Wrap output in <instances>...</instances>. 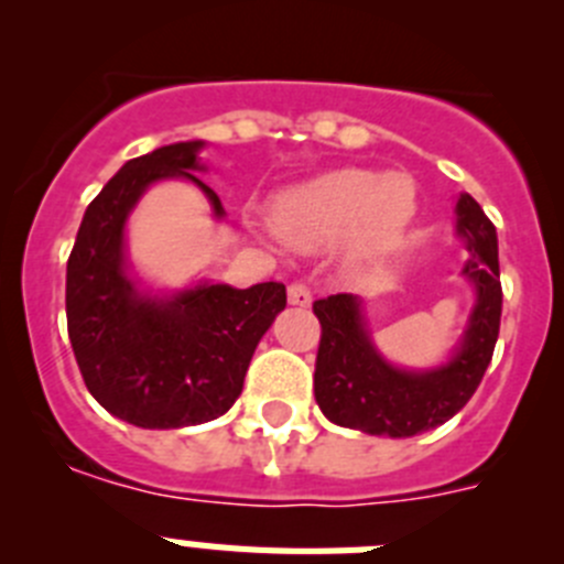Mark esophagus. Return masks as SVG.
<instances>
[{
	"label": "esophagus",
	"mask_w": 564,
	"mask_h": 564,
	"mask_svg": "<svg viewBox=\"0 0 564 564\" xmlns=\"http://www.w3.org/2000/svg\"><path fill=\"white\" fill-rule=\"evenodd\" d=\"M288 302L296 307H307L313 302V291L307 282H302V279H296V282H291L288 285Z\"/></svg>",
	"instance_id": "34e87169"
}]
</instances>
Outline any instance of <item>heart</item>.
Masks as SVG:
<instances>
[{
  "label": "heart",
  "mask_w": 564,
  "mask_h": 564,
  "mask_svg": "<svg viewBox=\"0 0 564 564\" xmlns=\"http://www.w3.org/2000/svg\"><path fill=\"white\" fill-rule=\"evenodd\" d=\"M417 208L415 183L406 174L341 166L279 194L273 223L299 246H327L350 234L361 253L390 248Z\"/></svg>",
  "instance_id": "obj_1"
}]
</instances>
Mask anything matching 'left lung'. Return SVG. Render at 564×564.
<instances>
[{"label": "left lung", "mask_w": 564, "mask_h": 564, "mask_svg": "<svg viewBox=\"0 0 564 564\" xmlns=\"http://www.w3.org/2000/svg\"><path fill=\"white\" fill-rule=\"evenodd\" d=\"M457 234L466 237L471 251L463 273L475 282L477 307L463 347L441 370L403 372L383 361L364 333L352 293H333L313 302L322 325L313 390L318 410L333 423L367 435L412 437L446 423L475 395L495 356L502 285L495 223L468 194L457 200Z\"/></svg>", "instance_id": "8db88e82"}]
</instances>
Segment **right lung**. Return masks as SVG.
I'll use <instances>...</instances> for the list:
<instances>
[{
	"instance_id": "1",
	"label": "right lung",
	"mask_w": 564,
	"mask_h": 564,
	"mask_svg": "<svg viewBox=\"0 0 564 564\" xmlns=\"http://www.w3.org/2000/svg\"><path fill=\"white\" fill-rule=\"evenodd\" d=\"M200 147L172 143L123 163L84 212L67 259V333L84 383L104 410L143 430L194 426L231 410L259 338L288 302L282 282L200 285L158 302L123 273V220L149 183L186 177L223 217L220 197L192 172Z\"/></svg>"
}]
</instances>
